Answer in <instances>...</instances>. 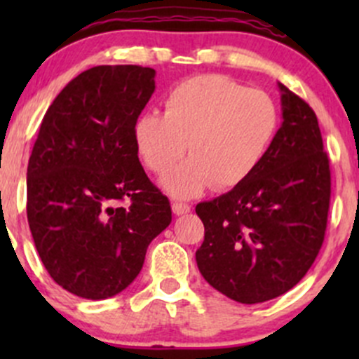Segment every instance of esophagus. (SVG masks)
I'll return each instance as SVG.
<instances>
[{"mask_svg":"<svg viewBox=\"0 0 359 359\" xmlns=\"http://www.w3.org/2000/svg\"><path fill=\"white\" fill-rule=\"evenodd\" d=\"M172 210L175 215H184V213H189L191 212V206L187 205V203H180V201H175L172 205Z\"/></svg>","mask_w":359,"mask_h":359,"instance_id":"34e87169","label":"esophagus"}]
</instances>
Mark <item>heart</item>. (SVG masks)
<instances>
[{"label":"heart","instance_id":"obj_1","mask_svg":"<svg viewBox=\"0 0 359 359\" xmlns=\"http://www.w3.org/2000/svg\"><path fill=\"white\" fill-rule=\"evenodd\" d=\"M165 112H144L133 125V142L144 165L163 173L189 149L191 158L163 179L180 198L193 196L212 184L231 189L266 156L280 111L269 93L226 76L205 74L173 86Z\"/></svg>","mask_w":359,"mask_h":359}]
</instances>
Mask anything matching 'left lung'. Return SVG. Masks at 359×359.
<instances>
[{
  "mask_svg": "<svg viewBox=\"0 0 359 359\" xmlns=\"http://www.w3.org/2000/svg\"><path fill=\"white\" fill-rule=\"evenodd\" d=\"M283 123L266 156L234 189L196 205L205 241L198 269L215 290L259 304L292 290L327 231L330 161L306 100L280 83Z\"/></svg>",
  "mask_w": 359,
  "mask_h": 359,
  "instance_id": "8db88e82",
  "label": "left lung"
}]
</instances>
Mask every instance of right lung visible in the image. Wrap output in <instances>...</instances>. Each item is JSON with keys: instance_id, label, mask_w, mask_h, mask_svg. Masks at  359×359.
Returning <instances> with one entry per match:
<instances>
[{"instance_id": "obj_1", "label": "right lung", "mask_w": 359, "mask_h": 359, "mask_svg": "<svg viewBox=\"0 0 359 359\" xmlns=\"http://www.w3.org/2000/svg\"><path fill=\"white\" fill-rule=\"evenodd\" d=\"M154 76L142 66H97L76 76L46 111L29 158L36 250L53 281L83 299L125 290L172 222L168 198L146 175L133 142Z\"/></svg>"}]
</instances>
